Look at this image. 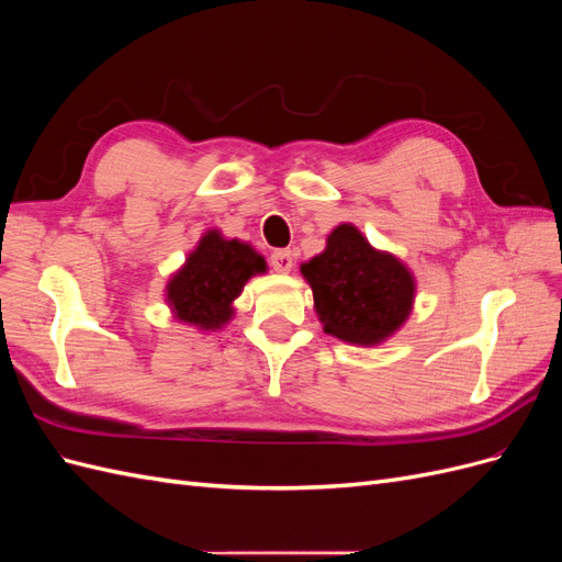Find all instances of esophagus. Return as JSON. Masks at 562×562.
<instances>
[{"label":"esophagus","instance_id":"esophagus-1","mask_svg":"<svg viewBox=\"0 0 562 562\" xmlns=\"http://www.w3.org/2000/svg\"><path fill=\"white\" fill-rule=\"evenodd\" d=\"M269 262L277 271H281V274H288V271L293 269V252L291 250H274L271 252Z\"/></svg>","mask_w":562,"mask_h":562}]
</instances>
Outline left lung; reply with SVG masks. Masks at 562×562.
Masks as SVG:
<instances>
[{
  "instance_id": "left-lung-1",
  "label": "left lung",
  "mask_w": 562,
  "mask_h": 562,
  "mask_svg": "<svg viewBox=\"0 0 562 562\" xmlns=\"http://www.w3.org/2000/svg\"><path fill=\"white\" fill-rule=\"evenodd\" d=\"M300 271L314 291L323 330L345 342L380 345L413 310L411 271L394 255L372 248L353 225L335 227L326 250Z\"/></svg>"
}]
</instances>
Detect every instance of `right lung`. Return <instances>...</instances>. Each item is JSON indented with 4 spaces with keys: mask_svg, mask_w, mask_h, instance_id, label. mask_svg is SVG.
<instances>
[{
    "mask_svg": "<svg viewBox=\"0 0 562 562\" xmlns=\"http://www.w3.org/2000/svg\"><path fill=\"white\" fill-rule=\"evenodd\" d=\"M267 271L262 255L248 244L227 241L217 229L201 236L199 246L166 285V302L176 318L201 330L223 328L232 318V302L250 277Z\"/></svg>",
    "mask_w": 562,
    "mask_h": 562,
    "instance_id": "add662e5",
    "label": "right lung"
}]
</instances>
